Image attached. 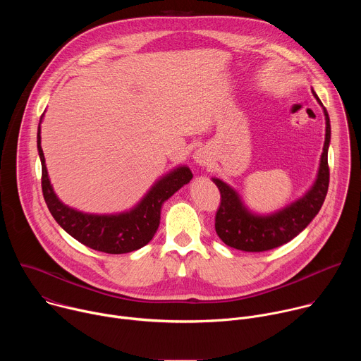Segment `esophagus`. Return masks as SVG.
Returning a JSON list of instances; mask_svg holds the SVG:
<instances>
[{"mask_svg": "<svg viewBox=\"0 0 361 361\" xmlns=\"http://www.w3.org/2000/svg\"><path fill=\"white\" fill-rule=\"evenodd\" d=\"M194 160L197 164L200 166H207L210 163V152L209 149L205 148H198L195 152H194Z\"/></svg>", "mask_w": 361, "mask_h": 361, "instance_id": "34e87169", "label": "esophagus"}]
</instances>
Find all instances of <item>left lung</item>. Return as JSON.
<instances>
[{"label":"left lung","mask_w":361,"mask_h":361,"mask_svg":"<svg viewBox=\"0 0 361 361\" xmlns=\"http://www.w3.org/2000/svg\"><path fill=\"white\" fill-rule=\"evenodd\" d=\"M316 98L319 99L317 95ZM319 102L322 104L320 99ZM323 110L326 116V141L317 180L310 191L281 212L266 217L254 216L244 207L238 194L230 185L213 178L221 194V202L216 214V233L228 247L248 252L280 247L298 235L317 216L327 195L330 181L327 152L331 130L327 110L324 107Z\"/></svg>","instance_id":"1"}]
</instances>
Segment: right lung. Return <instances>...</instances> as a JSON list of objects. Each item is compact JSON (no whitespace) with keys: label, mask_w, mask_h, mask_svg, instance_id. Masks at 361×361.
<instances>
[{"label":"right lung","mask_w":361,"mask_h":361,"mask_svg":"<svg viewBox=\"0 0 361 361\" xmlns=\"http://www.w3.org/2000/svg\"><path fill=\"white\" fill-rule=\"evenodd\" d=\"M37 147L42 170V195L49 213L70 235L81 244L107 254H124L144 247L159 228L163 202L192 178L190 169L178 167L157 181L131 212L116 216L84 214L67 207L54 194L48 180L45 159L41 148L39 127L37 133Z\"/></svg>","instance_id":"1"}]
</instances>
